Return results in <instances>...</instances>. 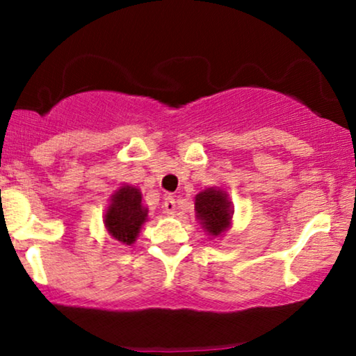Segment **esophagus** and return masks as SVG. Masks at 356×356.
<instances>
[{
  "instance_id": "esophagus-1",
  "label": "esophagus",
  "mask_w": 356,
  "mask_h": 356,
  "mask_svg": "<svg viewBox=\"0 0 356 356\" xmlns=\"http://www.w3.org/2000/svg\"><path fill=\"white\" fill-rule=\"evenodd\" d=\"M163 209H165V213H168V216H175V212H177V202H175V199L172 196L165 197Z\"/></svg>"
}]
</instances>
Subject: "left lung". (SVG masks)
I'll return each mask as SVG.
<instances>
[{"mask_svg":"<svg viewBox=\"0 0 356 356\" xmlns=\"http://www.w3.org/2000/svg\"><path fill=\"white\" fill-rule=\"evenodd\" d=\"M194 211L204 232H207L211 238L225 235V232L232 227L233 212H235L228 193L217 186L206 188L196 194Z\"/></svg>","mask_w":356,"mask_h":356,"instance_id":"8db88e82","label":"left lung"}]
</instances>
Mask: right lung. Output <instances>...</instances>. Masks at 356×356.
Here are the masks:
<instances>
[{
    "instance_id": "obj_1",
    "label": "right lung",
    "mask_w": 356,
    "mask_h": 356,
    "mask_svg": "<svg viewBox=\"0 0 356 356\" xmlns=\"http://www.w3.org/2000/svg\"><path fill=\"white\" fill-rule=\"evenodd\" d=\"M149 218V209L143 202L139 188L123 184L111 194L104 213V225L110 236L123 245H134L140 228Z\"/></svg>"
}]
</instances>
